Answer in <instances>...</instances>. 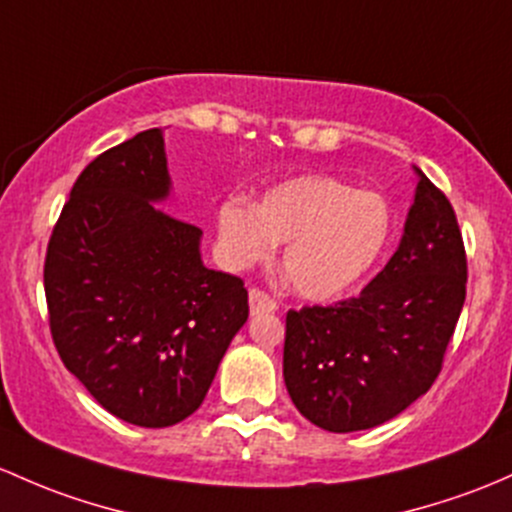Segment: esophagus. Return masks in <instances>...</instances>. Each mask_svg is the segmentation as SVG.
I'll use <instances>...</instances> for the list:
<instances>
[{"label": "esophagus", "mask_w": 512, "mask_h": 512, "mask_svg": "<svg viewBox=\"0 0 512 512\" xmlns=\"http://www.w3.org/2000/svg\"><path fill=\"white\" fill-rule=\"evenodd\" d=\"M249 307H251V315H263V312H276L278 302L273 300L268 293H263V290L251 288L249 290Z\"/></svg>", "instance_id": "34e87169"}]
</instances>
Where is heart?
Listing matches in <instances>:
<instances>
[{
  "instance_id": "b5f03b06",
  "label": "heart",
  "mask_w": 512,
  "mask_h": 512,
  "mask_svg": "<svg viewBox=\"0 0 512 512\" xmlns=\"http://www.w3.org/2000/svg\"><path fill=\"white\" fill-rule=\"evenodd\" d=\"M217 239L232 268L268 261L278 241L283 271L307 300H332L376 266L390 239V210L378 192L332 175H298L263 192L258 205L229 197L217 210Z\"/></svg>"
}]
</instances>
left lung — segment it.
<instances>
[{"instance_id":"left-lung-1","label":"left lung","mask_w":512,"mask_h":512,"mask_svg":"<svg viewBox=\"0 0 512 512\" xmlns=\"http://www.w3.org/2000/svg\"><path fill=\"white\" fill-rule=\"evenodd\" d=\"M417 175L398 251L361 295L285 317V388L327 432L393 420L442 371L466 300V251L452 202Z\"/></svg>"}]
</instances>
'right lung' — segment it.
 <instances>
[{"label": "right lung", "mask_w": 512, "mask_h": 512, "mask_svg": "<svg viewBox=\"0 0 512 512\" xmlns=\"http://www.w3.org/2000/svg\"><path fill=\"white\" fill-rule=\"evenodd\" d=\"M168 192L163 129L100 153L75 180L43 266L65 368L139 427L200 408L249 317L244 280L202 263V229L153 205Z\"/></svg>", "instance_id": "1"}]
</instances>
